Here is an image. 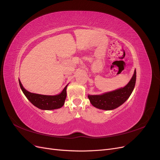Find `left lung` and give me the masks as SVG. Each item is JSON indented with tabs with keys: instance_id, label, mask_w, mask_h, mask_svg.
Here are the masks:
<instances>
[{
	"instance_id": "8db88e82",
	"label": "left lung",
	"mask_w": 160,
	"mask_h": 160,
	"mask_svg": "<svg viewBox=\"0 0 160 160\" xmlns=\"http://www.w3.org/2000/svg\"><path fill=\"white\" fill-rule=\"evenodd\" d=\"M136 81V71L124 88L102 95H89L88 98L94 107L103 110H112L122 105L132 94Z\"/></svg>"
}]
</instances>
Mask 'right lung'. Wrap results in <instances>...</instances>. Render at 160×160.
Instances as JSON below:
<instances>
[{
    "label": "right lung",
    "instance_id": "obj_1",
    "mask_svg": "<svg viewBox=\"0 0 160 160\" xmlns=\"http://www.w3.org/2000/svg\"><path fill=\"white\" fill-rule=\"evenodd\" d=\"M19 85L23 93L27 97V98L30 101V102L36 106L37 108L43 110H52L61 108L63 106L67 97V86L65 87L63 90L59 95H44L40 94L32 93L27 91L21 83L20 80Z\"/></svg>",
    "mask_w": 160,
    "mask_h": 160
}]
</instances>
